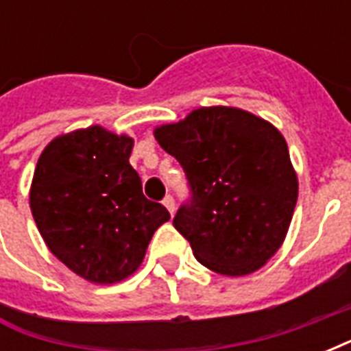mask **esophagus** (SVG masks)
Wrapping results in <instances>:
<instances>
[{"instance_id":"1","label":"esophagus","mask_w":351,"mask_h":351,"mask_svg":"<svg viewBox=\"0 0 351 351\" xmlns=\"http://www.w3.org/2000/svg\"><path fill=\"white\" fill-rule=\"evenodd\" d=\"M163 205H165V208H167L169 213H171V216H173V214H175L176 205H175V199L171 197V195H167V197L163 199Z\"/></svg>"}]
</instances>
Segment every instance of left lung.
Instances as JSON below:
<instances>
[{
    "label": "left lung",
    "instance_id": "left-lung-1",
    "mask_svg": "<svg viewBox=\"0 0 351 351\" xmlns=\"http://www.w3.org/2000/svg\"><path fill=\"white\" fill-rule=\"evenodd\" d=\"M154 137L190 184L173 226L199 263L226 276L261 269L284 243L299 193L282 133L243 108L201 107Z\"/></svg>",
    "mask_w": 351,
    "mask_h": 351
}]
</instances>
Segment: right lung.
Segmentation results:
<instances>
[{
	"instance_id": "obj_1",
	"label": "right lung",
	"mask_w": 351,
	"mask_h": 351,
	"mask_svg": "<svg viewBox=\"0 0 351 351\" xmlns=\"http://www.w3.org/2000/svg\"><path fill=\"white\" fill-rule=\"evenodd\" d=\"M131 150V137L92 125L50 141L35 167L29 206L43 241L93 284L137 271L156 229L171 218L143 195Z\"/></svg>"
}]
</instances>
